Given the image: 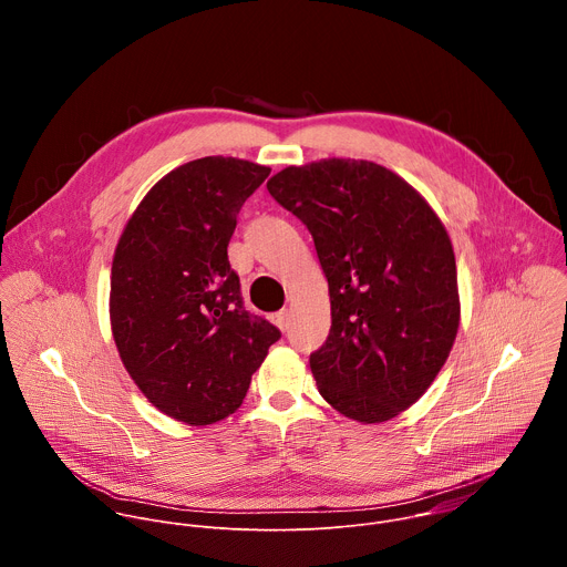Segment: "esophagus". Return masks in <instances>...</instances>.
I'll list each match as a JSON object with an SVG mask.
<instances>
[{
  "label": "esophagus",
  "instance_id": "esophagus-1",
  "mask_svg": "<svg viewBox=\"0 0 567 567\" xmlns=\"http://www.w3.org/2000/svg\"><path fill=\"white\" fill-rule=\"evenodd\" d=\"M274 320H276V326L285 332V330H289V326H291V313H289L287 309H285V311H278Z\"/></svg>",
  "mask_w": 567,
  "mask_h": 567
}]
</instances>
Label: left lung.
Returning a JSON list of instances; mask_svg holds the SVG:
<instances>
[{"label":"left lung","mask_w":567,"mask_h":567,"mask_svg":"<svg viewBox=\"0 0 567 567\" xmlns=\"http://www.w3.org/2000/svg\"><path fill=\"white\" fill-rule=\"evenodd\" d=\"M311 233L330 287L332 328L309 357L320 396L381 424L429 390L460 328L451 237L429 202L363 158H320L267 182Z\"/></svg>","instance_id":"obj_1"}]
</instances>
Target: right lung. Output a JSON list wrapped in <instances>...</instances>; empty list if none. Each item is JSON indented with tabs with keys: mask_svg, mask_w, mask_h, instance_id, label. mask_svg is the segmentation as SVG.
Here are the masks:
<instances>
[{
	"mask_svg": "<svg viewBox=\"0 0 567 567\" xmlns=\"http://www.w3.org/2000/svg\"><path fill=\"white\" fill-rule=\"evenodd\" d=\"M269 173L235 156L188 161L147 190L118 237L112 337L145 399L177 422L233 415L280 339L241 305L226 254L241 204Z\"/></svg>",
	"mask_w": 567,
	"mask_h": 567,
	"instance_id": "right-lung-1",
	"label": "right lung"
}]
</instances>
